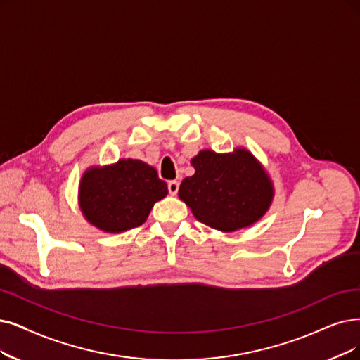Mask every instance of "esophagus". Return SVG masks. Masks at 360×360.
<instances>
[{"mask_svg":"<svg viewBox=\"0 0 360 360\" xmlns=\"http://www.w3.org/2000/svg\"><path fill=\"white\" fill-rule=\"evenodd\" d=\"M179 186H180V183L177 180H169L168 181V192H169V195H177Z\"/></svg>","mask_w":360,"mask_h":360,"instance_id":"esophagus-1","label":"esophagus"}]
</instances>
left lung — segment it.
I'll return each mask as SVG.
<instances>
[{"label":"left lung","mask_w":360,"mask_h":360,"mask_svg":"<svg viewBox=\"0 0 360 360\" xmlns=\"http://www.w3.org/2000/svg\"><path fill=\"white\" fill-rule=\"evenodd\" d=\"M191 162L195 174L181 181L179 198L200 223L233 232L254 224L269 210L273 184L250 150H200Z\"/></svg>","instance_id":"obj_1"}]
</instances>
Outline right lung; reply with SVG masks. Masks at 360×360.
<instances>
[{"label":"right lung","instance_id":"1","mask_svg":"<svg viewBox=\"0 0 360 360\" xmlns=\"http://www.w3.org/2000/svg\"><path fill=\"white\" fill-rule=\"evenodd\" d=\"M168 193L153 167L139 160L91 167L79 181L78 200L84 217L108 233L141 226L155 202Z\"/></svg>","mask_w":360,"mask_h":360}]
</instances>
